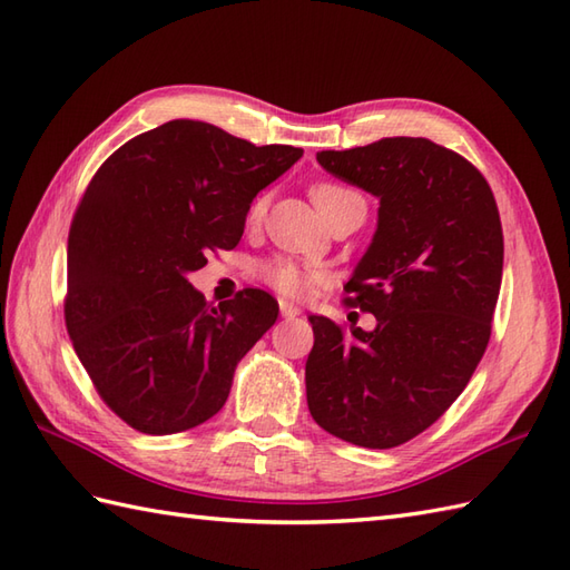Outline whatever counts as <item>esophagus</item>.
<instances>
[{
    "mask_svg": "<svg viewBox=\"0 0 570 570\" xmlns=\"http://www.w3.org/2000/svg\"><path fill=\"white\" fill-rule=\"evenodd\" d=\"M279 311H282L284 317H296V315H301V306H296V303H291V301H286V298L279 301Z\"/></svg>",
    "mask_w": 570,
    "mask_h": 570,
    "instance_id": "1",
    "label": "esophagus"
}]
</instances>
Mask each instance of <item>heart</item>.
<instances>
[{"label": "heart", "instance_id": "obj_1", "mask_svg": "<svg viewBox=\"0 0 570 570\" xmlns=\"http://www.w3.org/2000/svg\"><path fill=\"white\" fill-rule=\"evenodd\" d=\"M311 194H313V202L321 214L333 208L337 202H342V198L360 196L345 187H340V184H315ZM264 210H267V198L259 196V198H255V204L249 206V220H259L264 216ZM259 274L264 282L272 284L276 291H282V294H286V296L306 294V288L315 276L313 269L303 267V264H298L294 259H286V257H276V259L259 264Z\"/></svg>", "mask_w": 570, "mask_h": 570}]
</instances>
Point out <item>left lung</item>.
I'll list each match as a JSON object with an SVG mask.
<instances>
[{"label": "left lung", "mask_w": 570, "mask_h": 570, "mask_svg": "<svg viewBox=\"0 0 570 570\" xmlns=\"http://www.w3.org/2000/svg\"><path fill=\"white\" fill-rule=\"evenodd\" d=\"M315 160L379 198L374 237L345 284L376 327L308 315V410L340 440L391 449L442 417L488 347L502 282L498 206L479 169L428 138Z\"/></svg>", "instance_id": "1"}]
</instances>
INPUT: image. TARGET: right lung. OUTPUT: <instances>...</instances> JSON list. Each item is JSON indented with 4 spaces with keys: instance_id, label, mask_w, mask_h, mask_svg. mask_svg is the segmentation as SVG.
Instances as JSON below:
<instances>
[{
    "instance_id": "add662e5",
    "label": "right lung",
    "mask_w": 570,
    "mask_h": 570,
    "mask_svg": "<svg viewBox=\"0 0 570 570\" xmlns=\"http://www.w3.org/2000/svg\"><path fill=\"white\" fill-rule=\"evenodd\" d=\"M303 155L191 118L106 160L68 237L65 323L104 403L145 434L202 425L228 401L237 362L279 315L267 291L214 306L189 284L208 249L240 243L253 198Z\"/></svg>"
}]
</instances>
